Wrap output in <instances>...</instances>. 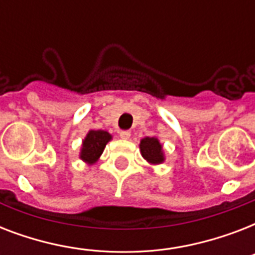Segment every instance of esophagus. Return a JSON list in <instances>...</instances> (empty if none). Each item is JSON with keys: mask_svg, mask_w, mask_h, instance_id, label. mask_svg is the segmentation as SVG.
<instances>
[{"mask_svg": "<svg viewBox=\"0 0 255 255\" xmlns=\"http://www.w3.org/2000/svg\"><path fill=\"white\" fill-rule=\"evenodd\" d=\"M119 136L122 139H129V136H131V132L129 131H120Z\"/></svg>", "mask_w": 255, "mask_h": 255, "instance_id": "obj_1", "label": "esophagus"}]
</instances>
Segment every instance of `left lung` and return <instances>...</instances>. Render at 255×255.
<instances>
[{
  "mask_svg": "<svg viewBox=\"0 0 255 255\" xmlns=\"http://www.w3.org/2000/svg\"><path fill=\"white\" fill-rule=\"evenodd\" d=\"M140 149H141V155L144 159L151 164L163 163L164 156L161 144L156 137H144L140 143Z\"/></svg>",
  "mask_w": 255,
  "mask_h": 255,
  "instance_id": "obj_1",
  "label": "left lung"
}]
</instances>
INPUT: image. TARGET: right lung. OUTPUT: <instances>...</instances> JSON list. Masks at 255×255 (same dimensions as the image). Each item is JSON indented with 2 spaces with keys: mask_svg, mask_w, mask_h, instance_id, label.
Wrapping results in <instances>:
<instances>
[{
  "mask_svg": "<svg viewBox=\"0 0 255 255\" xmlns=\"http://www.w3.org/2000/svg\"><path fill=\"white\" fill-rule=\"evenodd\" d=\"M111 140V135L106 131L98 129V131H90L83 140L81 159L87 161L88 164H94L102 155L106 144Z\"/></svg>",
  "mask_w": 255,
  "mask_h": 255,
  "instance_id": "1",
  "label": "right lung"
}]
</instances>
